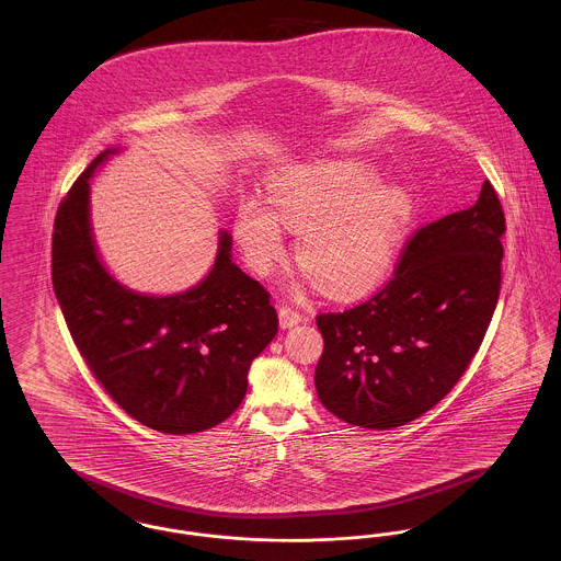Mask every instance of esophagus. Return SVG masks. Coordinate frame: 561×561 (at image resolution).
I'll list each match as a JSON object with an SVG mask.
<instances>
[{"label":"esophagus","instance_id":"34e87169","mask_svg":"<svg viewBox=\"0 0 561 561\" xmlns=\"http://www.w3.org/2000/svg\"><path fill=\"white\" fill-rule=\"evenodd\" d=\"M302 321V316L298 311H294L290 307H282L279 309V325L286 330V328H294Z\"/></svg>","mask_w":561,"mask_h":561}]
</instances>
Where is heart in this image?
<instances>
[{"label":"heart","mask_w":561,"mask_h":561,"mask_svg":"<svg viewBox=\"0 0 561 561\" xmlns=\"http://www.w3.org/2000/svg\"><path fill=\"white\" fill-rule=\"evenodd\" d=\"M268 198L243 195L233 231L245 263L267 275L298 229L296 261L332 296L368 293L393 265L414 216L408 188L380 183L370 165L345 158L296 161L267 179Z\"/></svg>","instance_id":"heart-1"}]
</instances>
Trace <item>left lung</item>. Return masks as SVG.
Wrapping results in <instances>:
<instances>
[{"mask_svg":"<svg viewBox=\"0 0 561 561\" xmlns=\"http://www.w3.org/2000/svg\"><path fill=\"white\" fill-rule=\"evenodd\" d=\"M505 214L490 181L478 202L419 229L389 284L321 313L320 401L355 427H401L444 400L478 353L501 293Z\"/></svg>","mask_w":561,"mask_h":561,"instance_id":"obj_1","label":"left lung"}]
</instances>
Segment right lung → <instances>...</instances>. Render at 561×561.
<instances>
[{
  "label": "right lung",
  "mask_w": 561,
  "mask_h": 561,
  "mask_svg": "<svg viewBox=\"0 0 561 561\" xmlns=\"http://www.w3.org/2000/svg\"><path fill=\"white\" fill-rule=\"evenodd\" d=\"M117 151L92 161L58 206L54 294L115 403L160 433H199L238 410L254 357L277 334V313L267 290L233 263L227 231L208 275L185 293H134L108 273L90 222V179Z\"/></svg>",
  "instance_id": "1"
}]
</instances>
